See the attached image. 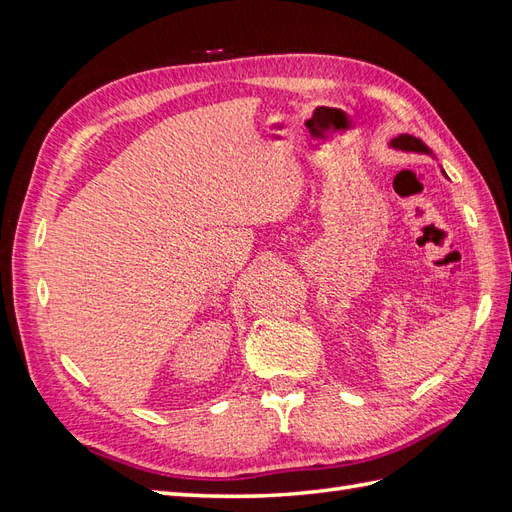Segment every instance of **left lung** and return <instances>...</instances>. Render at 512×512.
<instances>
[{"mask_svg": "<svg viewBox=\"0 0 512 512\" xmlns=\"http://www.w3.org/2000/svg\"><path fill=\"white\" fill-rule=\"evenodd\" d=\"M389 147L399 149V151H414V153H427V156H433L431 149L421 141V138H416L412 134H399V136H395L393 141L389 143Z\"/></svg>", "mask_w": 512, "mask_h": 512, "instance_id": "1", "label": "left lung"}]
</instances>
